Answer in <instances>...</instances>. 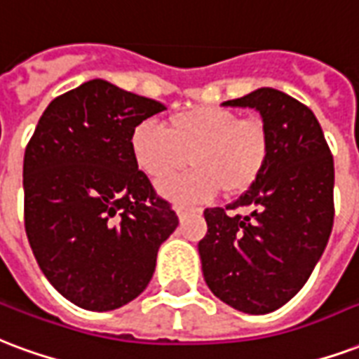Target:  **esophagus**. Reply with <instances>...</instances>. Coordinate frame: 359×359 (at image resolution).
Listing matches in <instances>:
<instances>
[{"label": "esophagus", "mask_w": 359, "mask_h": 359, "mask_svg": "<svg viewBox=\"0 0 359 359\" xmlns=\"http://www.w3.org/2000/svg\"><path fill=\"white\" fill-rule=\"evenodd\" d=\"M175 211H177V217H179V219H184L187 215L194 213V211H198V209H192V207H177Z\"/></svg>", "instance_id": "obj_1"}]
</instances>
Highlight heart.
Segmentation results:
<instances>
[{
	"label": "heart",
	"mask_w": 359,
	"mask_h": 359,
	"mask_svg": "<svg viewBox=\"0 0 359 359\" xmlns=\"http://www.w3.org/2000/svg\"><path fill=\"white\" fill-rule=\"evenodd\" d=\"M135 165L148 179L161 180L190 159L192 171L163 180L158 192L175 203L245 194L259 180L270 158V131L261 118H240L233 110L198 106L172 114L163 129L142 121L131 131Z\"/></svg>",
	"instance_id": "obj_1"
}]
</instances>
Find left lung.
Instances as JSON below:
<instances>
[{
	"label": "left lung",
	"mask_w": 359,
	"mask_h": 359,
	"mask_svg": "<svg viewBox=\"0 0 359 359\" xmlns=\"http://www.w3.org/2000/svg\"><path fill=\"white\" fill-rule=\"evenodd\" d=\"M222 106L255 108L272 148L253 187L226 209L203 211L201 270L228 306L268 314L301 291L327 245L335 219L333 156L314 112L278 89L261 87ZM236 208L248 213H227Z\"/></svg>",
	"instance_id": "1"
}]
</instances>
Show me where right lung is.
<instances>
[{
    "instance_id": "right-lung-1",
    "label": "right lung",
    "mask_w": 359,
    "mask_h": 359,
    "mask_svg": "<svg viewBox=\"0 0 359 359\" xmlns=\"http://www.w3.org/2000/svg\"><path fill=\"white\" fill-rule=\"evenodd\" d=\"M163 110L91 79L45 108L26 146V236L45 278L76 306L106 312L137 299L179 226L129 148L133 129Z\"/></svg>"
}]
</instances>
